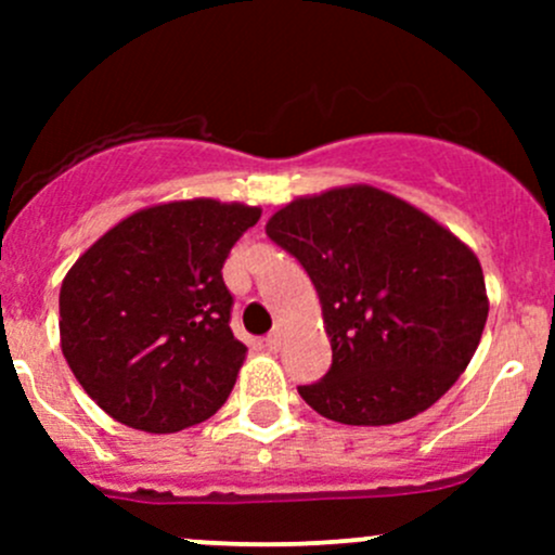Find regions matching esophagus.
<instances>
[{"label":"esophagus","instance_id":"1","mask_svg":"<svg viewBox=\"0 0 555 555\" xmlns=\"http://www.w3.org/2000/svg\"><path fill=\"white\" fill-rule=\"evenodd\" d=\"M282 344H284V330L282 327H276L273 333H268V338H266L268 349L279 351V349H282Z\"/></svg>","mask_w":555,"mask_h":555}]
</instances>
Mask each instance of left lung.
I'll use <instances>...</instances> for the list:
<instances>
[{
	"instance_id": "obj_1",
	"label": "left lung",
	"mask_w": 555,
	"mask_h": 555,
	"mask_svg": "<svg viewBox=\"0 0 555 555\" xmlns=\"http://www.w3.org/2000/svg\"><path fill=\"white\" fill-rule=\"evenodd\" d=\"M266 233L306 268L322 304L333 365L298 391L324 418L405 422L469 365L489 317L483 271L422 209L349 184L295 198Z\"/></svg>"
}]
</instances>
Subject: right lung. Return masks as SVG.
Here are the masks:
<instances>
[{
  "label": "right lung",
  "mask_w": 555,
  "mask_h": 555,
  "mask_svg": "<svg viewBox=\"0 0 555 555\" xmlns=\"http://www.w3.org/2000/svg\"><path fill=\"white\" fill-rule=\"evenodd\" d=\"M260 209L215 198L150 206L66 273L61 351L91 400L142 433H179L225 405L246 346L222 266Z\"/></svg>",
  "instance_id": "right-lung-1"
}]
</instances>
